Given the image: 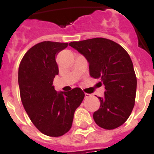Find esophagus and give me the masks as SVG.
<instances>
[{
  "instance_id": "1",
  "label": "esophagus",
  "mask_w": 154,
  "mask_h": 154,
  "mask_svg": "<svg viewBox=\"0 0 154 154\" xmlns=\"http://www.w3.org/2000/svg\"><path fill=\"white\" fill-rule=\"evenodd\" d=\"M89 96H90V94L85 93V99H87V98H89Z\"/></svg>"
}]
</instances>
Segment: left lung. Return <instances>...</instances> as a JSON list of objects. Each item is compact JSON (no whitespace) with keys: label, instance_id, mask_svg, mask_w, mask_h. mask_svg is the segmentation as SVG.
<instances>
[{"label":"left lung","instance_id":"left-lung-1","mask_svg":"<svg viewBox=\"0 0 154 154\" xmlns=\"http://www.w3.org/2000/svg\"><path fill=\"white\" fill-rule=\"evenodd\" d=\"M69 45L89 62V74L105 85L104 96L98 97L99 109L93 113L96 124L113 130L126 121L133 110L137 78L130 55L113 41L103 38L72 42Z\"/></svg>","mask_w":154,"mask_h":154}]
</instances>
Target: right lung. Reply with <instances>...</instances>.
<instances>
[{
  "label": "right lung",
  "instance_id": "1",
  "mask_svg": "<svg viewBox=\"0 0 154 154\" xmlns=\"http://www.w3.org/2000/svg\"><path fill=\"white\" fill-rule=\"evenodd\" d=\"M68 43L42 42L24 55L18 69V85L24 108L43 134L61 137L72 127L75 111L85 94L80 88L57 92L52 85L58 74L56 56Z\"/></svg>",
  "mask_w": 154,
  "mask_h": 154
}]
</instances>
